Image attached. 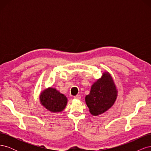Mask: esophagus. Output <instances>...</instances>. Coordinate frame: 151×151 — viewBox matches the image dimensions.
<instances>
[{
	"label": "esophagus",
	"instance_id": "34e87169",
	"mask_svg": "<svg viewBox=\"0 0 151 151\" xmlns=\"http://www.w3.org/2000/svg\"><path fill=\"white\" fill-rule=\"evenodd\" d=\"M74 99H80L81 98V95L77 94V95L75 96L74 97Z\"/></svg>",
	"mask_w": 151,
	"mask_h": 151
}]
</instances>
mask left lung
Masks as SVG:
<instances>
[{
    "label": "left lung",
    "mask_w": 151,
    "mask_h": 151,
    "mask_svg": "<svg viewBox=\"0 0 151 151\" xmlns=\"http://www.w3.org/2000/svg\"><path fill=\"white\" fill-rule=\"evenodd\" d=\"M117 90L111 75L104 72L101 79L91 86L90 93L85 100L90 113L97 116L110 108L115 102Z\"/></svg>",
    "instance_id": "1"
}]
</instances>
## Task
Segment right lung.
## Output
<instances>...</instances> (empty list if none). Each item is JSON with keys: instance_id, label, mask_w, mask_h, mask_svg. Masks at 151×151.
Listing matches in <instances>:
<instances>
[{"instance_id": "1", "label": "right lung", "mask_w": 151, "mask_h": 151, "mask_svg": "<svg viewBox=\"0 0 151 151\" xmlns=\"http://www.w3.org/2000/svg\"><path fill=\"white\" fill-rule=\"evenodd\" d=\"M40 100L45 108L53 113L63 111L67 103L65 96L52 88L44 90L40 96Z\"/></svg>"}]
</instances>
